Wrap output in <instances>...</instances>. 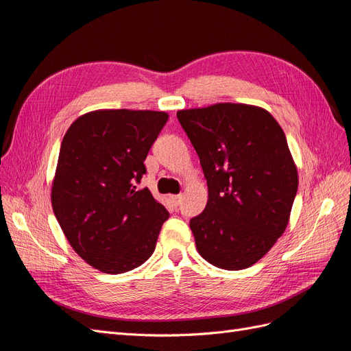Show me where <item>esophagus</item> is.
Returning a JSON list of instances; mask_svg holds the SVG:
<instances>
[{
  "label": "esophagus",
  "instance_id": "34e87169",
  "mask_svg": "<svg viewBox=\"0 0 351 351\" xmlns=\"http://www.w3.org/2000/svg\"><path fill=\"white\" fill-rule=\"evenodd\" d=\"M182 199H183L182 195H173V196H169V200H171V204H173L174 206H178L180 204H182Z\"/></svg>",
  "mask_w": 351,
  "mask_h": 351
}]
</instances>
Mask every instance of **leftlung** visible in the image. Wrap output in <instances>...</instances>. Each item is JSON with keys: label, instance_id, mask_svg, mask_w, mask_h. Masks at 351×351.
Instances as JSON below:
<instances>
[{"label": "left lung", "instance_id": "left-lung-1", "mask_svg": "<svg viewBox=\"0 0 351 351\" xmlns=\"http://www.w3.org/2000/svg\"><path fill=\"white\" fill-rule=\"evenodd\" d=\"M177 119L208 183L206 208L190 219L197 252L222 269L249 268L282 236L299 186L281 125L267 110L230 102Z\"/></svg>", "mask_w": 351, "mask_h": 351}]
</instances>
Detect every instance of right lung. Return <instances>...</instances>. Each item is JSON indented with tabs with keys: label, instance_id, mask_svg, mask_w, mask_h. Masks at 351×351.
I'll return each instance as SVG.
<instances>
[{
	"label": "right lung",
	"instance_id": "obj_1",
	"mask_svg": "<svg viewBox=\"0 0 351 351\" xmlns=\"http://www.w3.org/2000/svg\"><path fill=\"white\" fill-rule=\"evenodd\" d=\"M167 120L162 111H92L61 142L52 209L74 252L105 274L149 259L169 217L149 189L136 190Z\"/></svg>",
	"mask_w": 351,
	"mask_h": 351
}]
</instances>
